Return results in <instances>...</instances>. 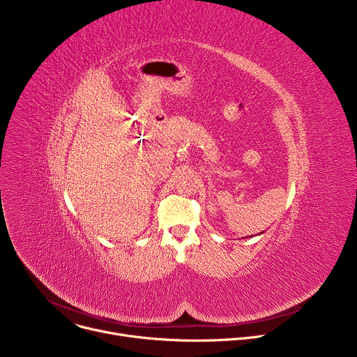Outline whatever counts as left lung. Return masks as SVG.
<instances>
[{"label":"left lung","instance_id":"left-lung-1","mask_svg":"<svg viewBox=\"0 0 357 357\" xmlns=\"http://www.w3.org/2000/svg\"><path fill=\"white\" fill-rule=\"evenodd\" d=\"M263 233H264V231H261V233H260V234H263ZM250 237H252V236H250Z\"/></svg>","mask_w":357,"mask_h":357}]
</instances>
